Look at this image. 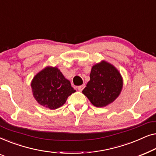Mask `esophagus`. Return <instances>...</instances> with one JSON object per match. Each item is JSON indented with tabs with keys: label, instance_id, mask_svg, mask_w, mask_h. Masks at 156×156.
Here are the masks:
<instances>
[{
	"label": "esophagus",
	"instance_id": "obj_1",
	"mask_svg": "<svg viewBox=\"0 0 156 156\" xmlns=\"http://www.w3.org/2000/svg\"><path fill=\"white\" fill-rule=\"evenodd\" d=\"M85 87V84H82V85H80V86H78L77 87V89L79 91H82L83 89H84Z\"/></svg>",
	"mask_w": 156,
	"mask_h": 156
}]
</instances>
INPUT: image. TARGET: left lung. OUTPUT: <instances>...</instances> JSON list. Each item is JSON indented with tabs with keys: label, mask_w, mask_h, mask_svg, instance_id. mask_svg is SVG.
Returning a JSON list of instances; mask_svg holds the SVG:
<instances>
[{
	"label": "left lung",
	"mask_w": 156,
	"mask_h": 156,
	"mask_svg": "<svg viewBox=\"0 0 156 156\" xmlns=\"http://www.w3.org/2000/svg\"><path fill=\"white\" fill-rule=\"evenodd\" d=\"M123 87V80L118 70L106 62L93 66L90 81L82 93L97 107H103L118 97Z\"/></svg>",
	"instance_id": "1"
}]
</instances>
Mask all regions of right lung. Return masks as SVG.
I'll use <instances>...</instances> for the list:
<instances>
[{"mask_svg":"<svg viewBox=\"0 0 156 156\" xmlns=\"http://www.w3.org/2000/svg\"><path fill=\"white\" fill-rule=\"evenodd\" d=\"M34 97L41 105L56 109L66 102L75 90L56 67H46L33 78L31 83Z\"/></svg>","mask_w":156,"mask_h":156,"instance_id":"1","label":"right lung"}]
</instances>
